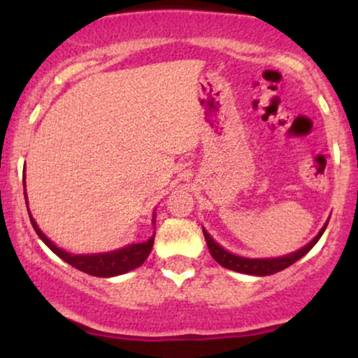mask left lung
Segmentation results:
<instances>
[{
  "mask_svg": "<svg viewBox=\"0 0 358 358\" xmlns=\"http://www.w3.org/2000/svg\"><path fill=\"white\" fill-rule=\"evenodd\" d=\"M327 225H328V222L323 225V229L318 232V236H316L315 239L310 242V244H306L305 248H301L293 254H287V256L273 257V259H248V257L236 256V254H231L229 250L220 248V245L212 239L210 234L205 231V229H203V236H205V241H207L208 250H210L212 257L215 259L220 266H224V268H227L231 271H237V273H242V274H252V276H269V274L279 273V271L289 268L291 264H294V262L299 261V259L305 256V254H308V250L313 248L316 242L320 241V237L323 236Z\"/></svg>",
  "mask_w": 358,
  "mask_h": 358,
  "instance_id": "obj_1",
  "label": "left lung"
}]
</instances>
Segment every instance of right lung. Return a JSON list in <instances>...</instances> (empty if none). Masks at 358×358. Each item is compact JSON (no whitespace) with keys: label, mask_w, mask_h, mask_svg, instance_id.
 <instances>
[{"label":"right lung","mask_w":358,"mask_h":358,"mask_svg":"<svg viewBox=\"0 0 358 358\" xmlns=\"http://www.w3.org/2000/svg\"><path fill=\"white\" fill-rule=\"evenodd\" d=\"M23 188H24V178H23ZM24 200H27V192H24ZM28 208V202H27ZM30 213V212H28ZM31 225H34L35 232L38 234V237L45 242V245H48L50 250L57 254L60 259H64L65 262L73 266L76 269L82 271V273H87L90 276L97 278H113L119 276V274H124L127 271H133L139 268L143 262L146 261V257L150 256L151 248H153L155 236L150 237V241L141 242V244H131L126 248L113 250V252H99V254H71L67 250L57 248L53 242L48 239L45 234L40 231L36 222L34 220L30 213ZM153 224H155V215H153Z\"/></svg>","instance_id":"right-lung-1"}]
</instances>
